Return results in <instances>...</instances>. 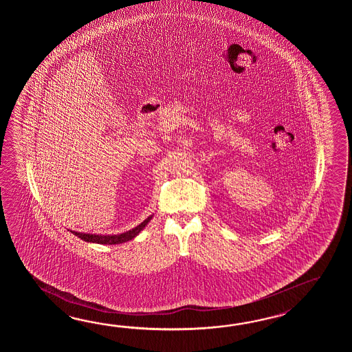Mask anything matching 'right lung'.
Wrapping results in <instances>:
<instances>
[{
    "label": "right lung",
    "mask_w": 352,
    "mask_h": 352,
    "mask_svg": "<svg viewBox=\"0 0 352 352\" xmlns=\"http://www.w3.org/2000/svg\"><path fill=\"white\" fill-rule=\"evenodd\" d=\"M146 226L144 221L142 224L133 228L132 230L123 232V234H117V235H96V234H84V232H72L78 238L88 241V243H98V244H105V245H114V244H122L126 243L128 240H132L137 236L143 228Z\"/></svg>",
    "instance_id": "1"
}]
</instances>
